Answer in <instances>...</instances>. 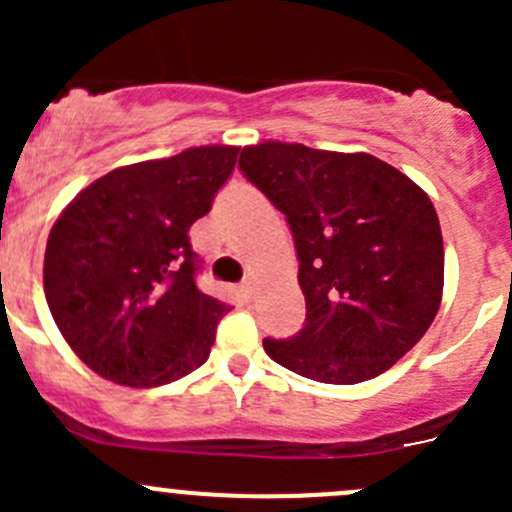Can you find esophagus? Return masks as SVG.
Instances as JSON below:
<instances>
[{
    "label": "esophagus",
    "mask_w": 512,
    "mask_h": 512,
    "mask_svg": "<svg viewBox=\"0 0 512 512\" xmlns=\"http://www.w3.org/2000/svg\"><path fill=\"white\" fill-rule=\"evenodd\" d=\"M240 292L245 294L247 299L252 297V292H255V282H252V277H245V280H242V285H240Z\"/></svg>",
    "instance_id": "esophagus-1"
}]
</instances>
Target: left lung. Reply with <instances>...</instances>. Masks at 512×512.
I'll return each mask as SVG.
<instances>
[{
  "label": "left lung",
  "mask_w": 512,
  "mask_h": 512,
  "mask_svg": "<svg viewBox=\"0 0 512 512\" xmlns=\"http://www.w3.org/2000/svg\"><path fill=\"white\" fill-rule=\"evenodd\" d=\"M240 170L287 218L304 327L265 352L307 379L359 384L396 364L436 319L443 237L428 195L369 153L267 141Z\"/></svg>",
  "instance_id": "1"
}]
</instances>
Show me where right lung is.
Segmentation results:
<instances>
[{
    "label": "right lung",
    "instance_id": "1",
    "mask_svg": "<svg viewBox=\"0 0 512 512\" xmlns=\"http://www.w3.org/2000/svg\"><path fill=\"white\" fill-rule=\"evenodd\" d=\"M240 148L200 146L116 168L49 232L44 294L69 347L116 384L160 386L203 366L227 304L200 292L188 230L210 213Z\"/></svg>",
    "mask_w": 512,
    "mask_h": 512
}]
</instances>
